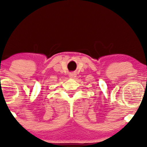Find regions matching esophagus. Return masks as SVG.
<instances>
[{
	"label": "esophagus",
	"instance_id": "34e87169",
	"mask_svg": "<svg viewBox=\"0 0 147 147\" xmlns=\"http://www.w3.org/2000/svg\"><path fill=\"white\" fill-rule=\"evenodd\" d=\"M76 76V73H71L69 74V78H75Z\"/></svg>",
	"mask_w": 147,
	"mask_h": 147
}]
</instances>
